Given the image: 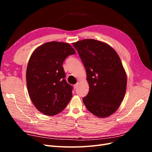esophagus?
<instances>
[{
    "mask_svg": "<svg viewBox=\"0 0 152 152\" xmlns=\"http://www.w3.org/2000/svg\"><path fill=\"white\" fill-rule=\"evenodd\" d=\"M79 82H77V83L76 84H75L74 86H73V87H74V88H75V89H77V87H78V86H79Z\"/></svg>",
    "mask_w": 152,
    "mask_h": 152,
    "instance_id": "1",
    "label": "esophagus"
}]
</instances>
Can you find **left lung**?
<instances>
[{"label": "left lung", "mask_w": 152, "mask_h": 152, "mask_svg": "<svg viewBox=\"0 0 152 152\" xmlns=\"http://www.w3.org/2000/svg\"><path fill=\"white\" fill-rule=\"evenodd\" d=\"M83 62L89 86L83 98L87 109L98 117H107L120 107L126 94L127 75L120 57L110 45L94 39L73 43Z\"/></svg>", "instance_id": "left-lung-1"}]
</instances>
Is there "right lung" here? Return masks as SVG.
Here are the masks:
<instances>
[{
	"mask_svg": "<svg viewBox=\"0 0 152 152\" xmlns=\"http://www.w3.org/2000/svg\"><path fill=\"white\" fill-rule=\"evenodd\" d=\"M74 54L68 43L53 41L40 45L31 55L26 72L27 89L34 105L43 114L60 113L71 99L73 87L65 79L62 65Z\"/></svg>",
	"mask_w": 152,
	"mask_h": 152,
	"instance_id": "add662e5",
	"label": "right lung"
}]
</instances>
